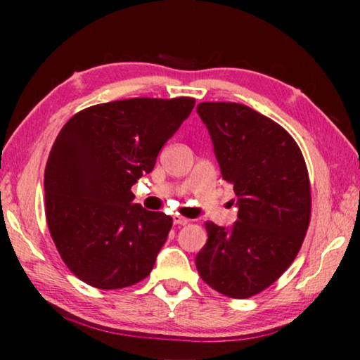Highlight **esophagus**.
<instances>
[{
  "mask_svg": "<svg viewBox=\"0 0 360 360\" xmlns=\"http://www.w3.org/2000/svg\"><path fill=\"white\" fill-rule=\"evenodd\" d=\"M173 222H174V225H186V224H188V219L182 217V216H173Z\"/></svg>",
  "mask_w": 360,
  "mask_h": 360,
  "instance_id": "esophagus-1",
  "label": "esophagus"
}]
</instances>
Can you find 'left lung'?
I'll list each match as a JSON object with an SVG mask.
<instances>
[{"label": "left lung", "instance_id": "8db88e82", "mask_svg": "<svg viewBox=\"0 0 360 360\" xmlns=\"http://www.w3.org/2000/svg\"><path fill=\"white\" fill-rule=\"evenodd\" d=\"M210 131L222 179L233 186L238 219L206 222L208 241L195 265L203 281L231 298L265 290L300 251L311 216L302 150L276 122L240 103L197 106Z\"/></svg>", "mask_w": 360, "mask_h": 360}]
</instances>
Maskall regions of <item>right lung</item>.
Instances as JSON below:
<instances>
[{
  "instance_id": "add662e5",
  "label": "right lung",
  "mask_w": 360,
  "mask_h": 360,
  "mask_svg": "<svg viewBox=\"0 0 360 360\" xmlns=\"http://www.w3.org/2000/svg\"><path fill=\"white\" fill-rule=\"evenodd\" d=\"M188 96L90 106L60 130L44 173L49 231L66 266L96 289L149 276L173 219L131 203V186L192 112Z\"/></svg>"
}]
</instances>
